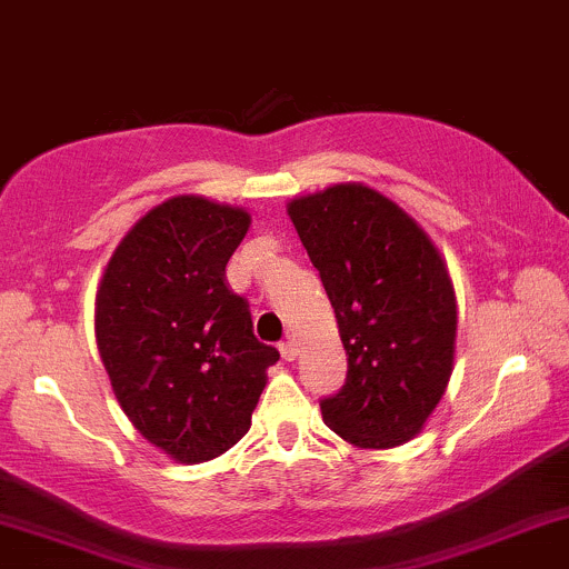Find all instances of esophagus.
Returning <instances> with one entry per match:
<instances>
[{
  "instance_id": "obj_1",
  "label": "esophagus",
  "mask_w": 569,
  "mask_h": 569,
  "mask_svg": "<svg viewBox=\"0 0 569 569\" xmlns=\"http://www.w3.org/2000/svg\"><path fill=\"white\" fill-rule=\"evenodd\" d=\"M280 353H283V359H286V361H295L297 356H299V348H297V342H295V340L283 342V346H280Z\"/></svg>"
}]
</instances>
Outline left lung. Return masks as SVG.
Listing matches in <instances>:
<instances>
[{"mask_svg":"<svg viewBox=\"0 0 569 569\" xmlns=\"http://www.w3.org/2000/svg\"><path fill=\"white\" fill-rule=\"evenodd\" d=\"M321 274L348 353L323 423L353 448H397L421 435L457 356V291L413 216L365 183H335L286 204Z\"/></svg>","mask_w":569,"mask_h":569,"instance_id":"1","label":"left lung"}]
</instances>
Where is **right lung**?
Wrapping results in <instances>:
<instances>
[{
	"label": "right lung",
	"instance_id": "right-lung-1",
	"mask_svg": "<svg viewBox=\"0 0 569 569\" xmlns=\"http://www.w3.org/2000/svg\"><path fill=\"white\" fill-rule=\"evenodd\" d=\"M251 213L180 193L123 234L97 286L93 332L132 427L180 465L221 457L251 429L280 359L256 340L227 261Z\"/></svg>",
	"mask_w": 569,
	"mask_h": 569
}]
</instances>
